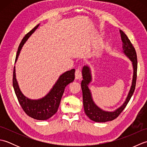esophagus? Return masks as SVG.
<instances>
[{
  "label": "esophagus",
  "mask_w": 147,
  "mask_h": 147,
  "mask_svg": "<svg viewBox=\"0 0 147 147\" xmlns=\"http://www.w3.org/2000/svg\"><path fill=\"white\" fill-rule=\"evenodd\" d=\"M82 77V66H79L76 69L75 72V78L76 80H80Z\"/></svg>",
  "instance_id": "34e87169"
}]
</instances>
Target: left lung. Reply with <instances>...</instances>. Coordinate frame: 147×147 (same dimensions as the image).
Instances as JSON below:
<instances>
[{"mask_svg": "<svg viewBox=\"0 0 147 147\" xmlns=\"http://www.w3.org/2000/svg\"><path fill=\"white\" fill-rule=\"evenodd\" d=\"M121 37L123 42V52L125 55L129 57L132 62L133 67V77L132 81V85L129 92L128 95L123 105L121 106L114 112L104 111L100 109L93 102L90 90L88 88V85L92 81L91 72L88 66L85 65L83 67L82 74L83 80L82 82V89L83 92V100L84 110L86 115L90 119L98 123H105L107 121H110L117 118L123 111L126 107L127 103L131 98L135 90L136 82L137 77V55L135 49L134 48L132 43L127 38L126 35L122 30H119Z\"/></svg>", "mask_w": 147, "mask_h": 147, "instance_id": "1", "label": "left lung"}]
</instances>
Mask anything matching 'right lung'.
Returning <instances> with one entry per match:
<instances>
[{
  "label": "right lung",
  "mask_w": 147,
  "mask_h": 147,
  "mask_svg": "<svg viewBox=\"0 0 147 147\" xmlns=\"http://www.w3.org/2000/svg\"><path fill=\"white\" fill-rule=\"evenodd\" d=\"M38 26L39 24L36 25L29 33H28L22 40L18 49L15 62L17 61L19 54L24 43ZM74 72L75 69H73L61 75L51 91L43 98L38 100H31L24 96L20 91L16 78L15 67H14L12 85L19 103L24 112L28 116L37 120H47L51 117L57 111L65 86L74 81L75 78Z\"/></svg>",
  "instance_id": "add662e5"
}]
</instances>
